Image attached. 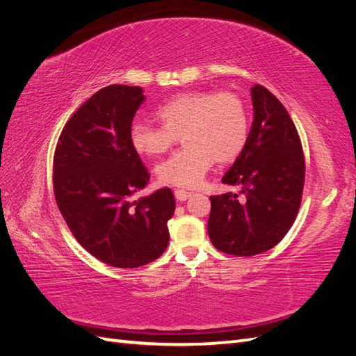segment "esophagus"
Returning <instances> with one entry per match:
<instances>
[{"label":"esophagus","mask_w":356,"mask_h":356,"mask_svg":"<svg viewBox=\"0 0 356 356\" xmlns=\"http://www.w3.org/2000/svg\"><path fill=\"white\" fill-rule=\"evenodd\" d=\"M174 195H175V197L178 199V200H181V202H184V200H187L190 196H191V193L190 191H186V190H181V188H177L175 191H174Z\"/></svg>","instance_id":"1"}]
</instances>
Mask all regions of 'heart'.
<instances>
[{
    "label": "heart",
    "instance_id": "1",
    "mask_svg": "<svg viewBox=\"0 0 356 356\" xmlns=\"http://www.w3.org/2000/svg\"><path fill=\"white\" fill-rule=\"evenodd\" d=\"M156 114L163 126L135 120L129 138L135 152L148 157L166 153L182 138L186 147L156 168L159 181L166 186H199L213 161L229 163L242 153L250 132L246 106L232 92L179 93Z\"/></svg>",
    "mask_w": 356,
    "mask_h": 356
}]
</instances>
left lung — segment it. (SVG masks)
Segmentation results:
<instances>
[{"label":"left lung","instance_id":"8db88e82","mask_svg":"<svg viewBox=\"0 0 356 356\" xmlns=\"http://www.w3.org/2000/svg\"><path fill=\"white\" fill-rule=\"evenodd\" d=\"M254 122L224 184L243 195L211 196L208 233L221 252L251 257L270 250L294 224L305 186V156L285 106L260 84L251 89Z\"/></svg>","mask_w":356,"mask_h":356}]
</instances>
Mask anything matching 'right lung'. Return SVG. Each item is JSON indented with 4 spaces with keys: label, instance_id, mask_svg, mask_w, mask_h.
<instances>
[{
    "label": "right lung",
    "instance_id": "obj_1",
    "mask_svg": "<svg viewBox=\"0 0 356 356\" xmlns=\"http://www.w3.org/2000/svg\"><path fill=\"white\" fill-rule=\"evenodd\" d=\"M144 101L136 86L98 90L67 122L53 159L55 199L74 238L120 268L145 266L165 252L175 212L168 187L132 200L149 179L129 138Z\"/></svg>",
    "mask_w": 356,
    "mask_h": 356
}]
</instances>
